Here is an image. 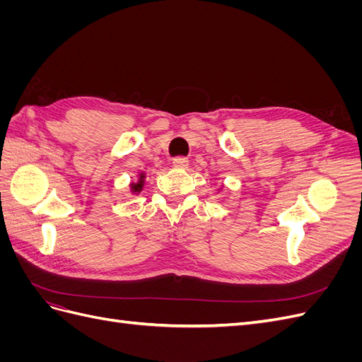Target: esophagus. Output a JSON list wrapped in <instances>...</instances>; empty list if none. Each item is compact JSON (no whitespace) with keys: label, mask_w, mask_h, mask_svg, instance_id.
<instances>
[{"label":"esophagus","mask_w":362,"mask_h":362,"mask_svg":"<svg viewBox=\"0 0 362 362\" xmlns=\"http://www.w3.org/2000/svg\"><path fill=\"white\" fill-rule=\"evenodd\" d=\"M172 166H173L175 169H187L189 160L184 158V157H177V158H173Z\"/></svg>","instance_id":"obj_1"}]
</instances>
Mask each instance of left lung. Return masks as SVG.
<instances>
[{
    "label": "left lung",
    "mask_w": 362,
    "mask_h": 362,
    "mask_svg": "<svg viewBox=\"0 0 362 362\" xmlns=\"http://www.w3.org/2000/svg\"><path fill=\"white\" fill-rule=\"evenodd\" d=\"M221 190H222V187H221V189H218V192H221Z\"/></svg>",
    "instance_id": "8db88e82"
}]
</instances>
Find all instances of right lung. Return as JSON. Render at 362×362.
Wrapping results in <instances>:
<instances>
[{"mask_svg": "<svg viewBox=\"0 0 362 362\" xmlns=\"http://www.w3.org/2000/svg\"><path fill=\"white\" fill-rule=\"evenodd\" d=\"M146 180V173L145 172H139L137 173V181H131L129 182V192L133 194H139L145 187V181Z\"/></svg>", "mask_w": 362, "mask_h": 362, "instance_id": "obj_1", "label": "right lung"}]
</instances>
